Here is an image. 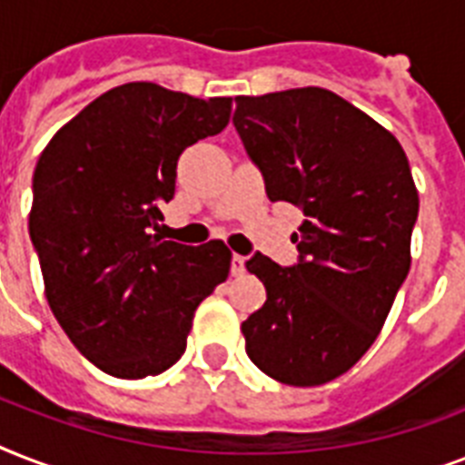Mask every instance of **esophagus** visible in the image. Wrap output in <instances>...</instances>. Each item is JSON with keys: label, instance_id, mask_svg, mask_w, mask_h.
Returning a JSON list of instances; mask_svg holds the SVG:
<instances>
[{"label": "esophagus", "instance_id": "esophagus-1", "mask_svg": "<svg viewBox=\"0 0 465 465\" xmlns=\"http://www.w3.org/2000/svg\"><path fill=\"white\" fill-rule=\"evenodd\" d=\"M243 272H246V258H243V255H239V253H233V258H232V275L233 277H241V275H243Z\"/></svg>", "mask_w": 465, "mask_h": 465}]
</instances>
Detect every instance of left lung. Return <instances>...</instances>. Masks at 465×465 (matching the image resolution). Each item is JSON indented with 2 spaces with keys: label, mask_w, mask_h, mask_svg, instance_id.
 I'll use <instances>...</instances> for the list:
<instances>
[{
  "label": "left lung",
  "mask_w": 465,
  "mask_h": 465,
  "mask_svg": "<svg viewBox=\"0 0 465 465\" xmlns=\"http://www.w3.org/2000/svg\"><path fill=\"white\" fill-rule=\"evenodd\" d=\"M233 125L272 203L304 212L299 262H246L268 292L241 323L246 352L275 381L321 386L374 345L411 270L420 197L401 142L318 86L236 96Z\"/></svg>",
  "instance_id": "left-lung-1"
}]
</instances>
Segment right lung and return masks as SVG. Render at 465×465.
Instances as JSON below:
<instances>
[{
  "label": "right lung",
  "mask_w": 465,
  "mask_h": 465,
  "mask_svg": "<svg viewBox=\"0 0 465 465\" xmlns=\"http://www.w3.org/2000/svg\"><path fill=\"white\" fill-rule=\"evenodd\" d=\"M232 98L152 82L105 91L47 142L33 173L28 233L45 299L101 371L144 379L185 352L195 309L229 277L224 241H163L161 204L178 156L229 125Z\"/></svg>",
  "instance_id": "add662e5"
}]
</instances>
